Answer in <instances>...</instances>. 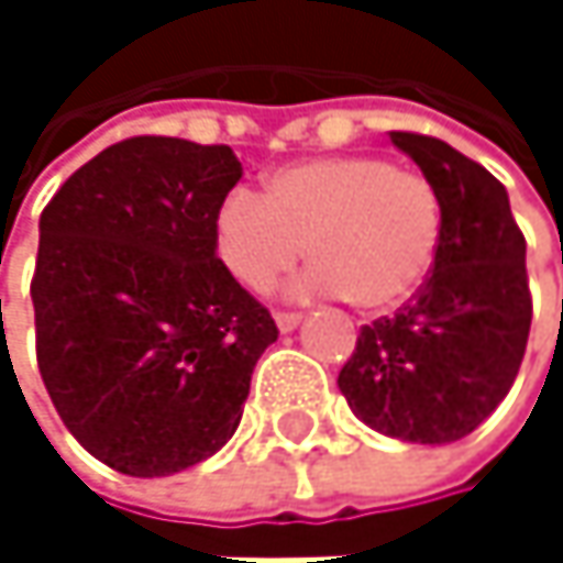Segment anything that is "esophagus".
Returning <instances> with one entry per match:
<instances>
[{"label":"esophagus","instance_id":"obj_1","mask_svg":"<svg viewBox=\"0 0 563 563\" xmlns=\"http://www.w3.org/2000/svg\"><path fill=\"white\" fill-rule=\"evenodd\" d=\"M274 319H277V329H280V332H292V329L302 322L299 312H274Z\"/></svg>","mask_w":563,"mask_h":563}]
</instances>
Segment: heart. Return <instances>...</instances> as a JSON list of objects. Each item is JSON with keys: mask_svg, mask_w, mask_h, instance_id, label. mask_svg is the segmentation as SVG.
I'll list each match as a JSON object with an SVG mask.
<instances>
[{"mask_svg": "<svg viewBox=\"0 0 563 563\" xmlns=\"http://www.w3.org/2000/svg\"><path fill=\"white\" fill-rule=\"evenodd\" d=\"M443 241L437 185L378 156H325L277 169L264 198L231 191L214 214V247L228 274L267 292L302 257V296L342 292L362 312L404 306L433 271Z\"/></svg>", "mask_w": 563, "mask_h": 563, "instance_id": "b5f03b06", "label": "heart"}]
</instances>
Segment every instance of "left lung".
<instances>
[{"label":"left lung","instance_id":"8db88e82","mask_svg":"<svg viewBox=\"0 0 563 563\" xmlns=\"http://www.w3.org/2000/svg\"><path fill=\"white\" fill-rule=\"evenodd\" d=\"M443 198V241L427 283L365 325L339 391L372 430L443 446L473 433L511 388L531 329L525 238L506 185L450 143L391 133Z\"/></svg>","mask_w":563,"mask_h":563}]
</instances>
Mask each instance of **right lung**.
Masks as SVG:
<instances>
[{
    "instance_id": "right-lung-1",
    "label": "right lung",
    "mask_w": 563,
    "mask_h": 563,
    "mask_svg": "<svg viewBox=\"0 0 563 563\" xmlns=\"http://www.w3.org/2000/svg\"><path fill=\"white\" fill-rule=\"evenodd\" d=\"M231 146L123 140L74 172L38 221V372L74 440L156 479L214 456L277 342L228 274L214 214L241 181Z\"/></svg>"
}]
</instances>
